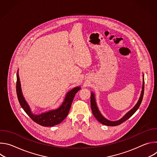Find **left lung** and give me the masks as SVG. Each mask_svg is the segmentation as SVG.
<instances>
[{"label": "left lung", "instance_id": "left-lung-1", "mask_svg": "<svg viewBox=\"0 0 157 157\" xmlns=\"http://www.w3.org/2000/svg\"><path fill=\"white\" fill-rule=\"evenodd\" d=\"M91 107L93 114L94 116L96 117V119L99 122H101L102 124L105 125H107V126L119 125L121 124L122 122H124V121L128 119L134 113H136V112L137 110V109H139V106L140 105L141 102H142V99H143V96H144V76L143 75V83H142V91H141L140 96L139 98V99L138 102L135 105V106H134L132 109H130L128 112H127V113L121 119H120L119 120L116 121H109V120L107 119L106 118H105L102 115V114L101 113V112L99 110L98 107L97 105L94 93L93 92H91Z\"/></svg>", "mask_w": 157, "mask_h": 157}]
</instances>
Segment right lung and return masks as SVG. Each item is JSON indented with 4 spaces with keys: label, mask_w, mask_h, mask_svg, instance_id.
<instances>
[{
    "label": "right lung",
    "mask_w": 157,
    "mask_h": 157,
    "mask_svg": "<svg viewBox=\"0 0 157 157\" xmlns=\"http://www.w3.org/2000/svg\"><path fill=\"white\" fill-rule=\"evenodd\" d=\"M80 89V86H76L67 93L61 105L57 109L50 110L45 113H41L39 114H35L32 112L29 105L25 99L23 93H22L18 70L17 73L16 90L17 98L21 107L34 122L44 127L55 126L60 124L66 117L71 108L73 99L76 94Z\"/></svg>",
    "instance_id": "1"
}]
</instances>
